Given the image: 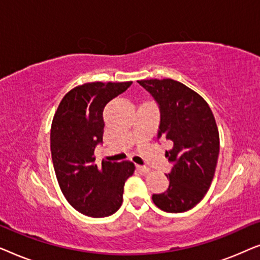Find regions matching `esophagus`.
Returning <instances> with one entry per match:
<instances>
[{
    "instance_id": "1",
    "label": "esophagus",
    "mask_w": 260,
    "mask_h": 260,
    "mask_svg": "<svg viewBox=\"0 0 260 260\" xmlns=\"http://www.w3.org/2000/svg\"><path fill=\"white\" fill-rule=\"evenodd\" d=\"M136 168L140 170V172L144 173V174H147V173L150 172V168H148V167H144V166H137Z\"/></svg>"
}]
</instances>
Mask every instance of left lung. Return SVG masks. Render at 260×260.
<instances>
[{"instance_id":"8db88e82","label":"left lung","mask_w":260,"mask_h":260,"mask_svg":"<svg viewBox=\"0 0 260 260\" xmlns=\"http://www.w3.org/2000/svg\"><path fill=\"white\" fill-rule=\"evenodd\" d=\"M158 103L161 110L158 138L166 137L173 148L166 157L174 163L167 177L168 190L152 195L162 211H189L207 193L214 177L220 140L215 118L207 102L180 81L138 80Z\"/></svg>"}]
</instances>
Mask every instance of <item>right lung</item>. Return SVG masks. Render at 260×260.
I'll return each instance as SVG.
<instances>
[{
    "label": "right lung",
    "mask_w": 260,
    "mask_h": 260,
    "mask_svg": "<svg viewBox=\"0 0 260 260\" xmlns=\"http://www.w3.org/2000/svg\"><path fill=\"white\" fill-rule=\"evenodd\" d=\"M133 81L86 83L67 92L52 120L51 152L56 180L74 209L92 218L117 212L124 183L135 172L131 161L95 165V145L103 142L105 105Z\"/></svg>",
    "instance_id": "obj_1"
}]
</instances>
